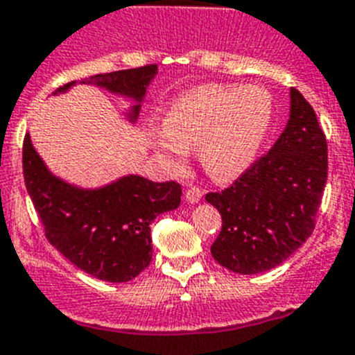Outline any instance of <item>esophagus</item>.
<instances>
[{
    "instance_id": "1",
    "label": "esophagus",
    "mask_w": 355,
    "mask_h": 355,
    "mask_svg": "<svg viewBox=\"0 0 355 355\" xmlns=\"http://www.w3.org/2000/svg\"><path fill=\"white\" fill-rule=\"evenodd\" d=\"M202 195H204V191L200 190L199 187H191L187 190V200L191 204L199 202V200L202 199Z\"/></svg>"
}]
</instances>
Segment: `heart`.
Here are the masks:
<instances>
[{
	"mask_svg": "<svg viewBox=\"0 0 355 355\" xmlns=\"http://www.w3.org/2000/svg\"><path fill=\"white\" fill-rule=\"evenodd\" d=\"M272 121V103L260 87L206 86L180 96L164 116L153 144L178 167L184 149L199 148L204 171L216 181L234 180L250 167Z\"/></svg>",
	"mask_w": 355,
	"mask_h": 355,
	"instance_id": "1",
	"label": "heart"
}]
</instances>
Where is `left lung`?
<instances>
[{"label": "left lung", "instance_id": "1", "mask_svg": "<svg viewBox=\"0 0 355 355\" xmlns=\"http://www.w3.org/2000/svg\"><path fill=\"white\" fill-rule=\"evenodd\" d=\"M326 181V133L313 107L292 87L291 119L275 146L230 187L206 195L222 214L213 259L239 275L285 262L313 232Z\"/></svg>", "mask_w": 355, "mask_h": 355}]
</instances>
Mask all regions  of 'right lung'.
<instances>
[{
	"mask_svg": "<svg viewBox=\"0 0 355 355\" xmlns=\"http://www.w3.org/2000/svg\"><path fill=\"white\" fill-rule=\"evenodd\" d=\"M156 64L91 76L112 93L141 102L156 76ZM76 80L58 87L63 93ZM141 105H133L137 119ZM22 172L45 237L71 264L95 278L123 284L141 275L151 262V223L158 214L181 204V184L155 183L126 175L100 190H80L52 175L35 151L29 135L22 144Z\"/></svg>",
	"mask_w": 355,
	"mask_h": 355,
	"instance_id": "obj_1",
	"label": "right lung"
}]
</instances>
